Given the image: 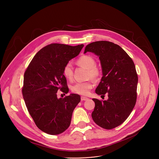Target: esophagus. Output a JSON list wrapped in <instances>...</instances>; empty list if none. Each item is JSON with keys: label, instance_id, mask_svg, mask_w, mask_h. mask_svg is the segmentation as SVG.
I'll return each instance as SVG.
<instances>
[{"label": "esophagus", "instance_id": "34e87169", "mask_svg": "<svg viewBox=\"0 0 159 159\" xmlns=\"http://www.w3.org/2000/svg\"><path fill=\"white\" fill-rule=\"evenodd\" d=\"M87 100H88V98H87L84 97V96H82V97H81V101H87Z\"/></svg>", "mask_w": 159, "mask_h": 159}]
</instances>
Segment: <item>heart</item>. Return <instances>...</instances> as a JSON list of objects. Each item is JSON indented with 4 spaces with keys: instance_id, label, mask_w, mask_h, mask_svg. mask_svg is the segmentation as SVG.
<instances>
[{
    "instance_id": "heart-1",
    "label": "heart",
    "mask_w": 159,
    "mask_h": 159,
    "mask_svg": "<svg viewBox=\"0 0 159 159\" xmlns=\"http://www.w3.org/2000/svg\"><path fill=\"white\" fill-rule=\"evenodd\" d=\"M77 64L87 69L86 77L91 78L94 80L99 79L102 75L101 69L96 65V61L94 57L90 55H83L77 60ZM63 74L68 80H72L74 71L70 63L65 65L63 69ZM93 87V82L91 79L85 82H77L72 86V91L74 93L85 96L89 94Z\"/></svg>"
}]
</instances>
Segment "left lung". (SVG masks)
Returning <instances> with one entry per match:
<instances>
[{
  "instance_id": "left-lung-1",
  "label": "left lung",
  "mask_w": 159,
  "mask_h": 159,
  "mask_svg": "<svg viewBox=\"0 0 159 159\" xmlns=\"http://www.w3.org/2000/svg\"><path fill=\"white\" fill-rule=\"evenodd\" d=\"M93 52L101 61L102 77L96 89L98 95L107 93L108 99H93L94 121L106 129L121 125L129 116L137 98L138 75L129 56L119 45L107 41L87 44L84 53Z\"/></svg>"
}]
</instances>
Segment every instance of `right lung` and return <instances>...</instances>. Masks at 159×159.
I'll return each instance as SVG.
<instances>
[{"label": "right lung", "instance_id": "1", "mask_svg": "<svg viewBox=\"0 0 159 159\" xmlns=\"http://www.w3.org/2000/svg\"><path fill=\"white\" fill-rule=\"evenodd\" d=\"M83 47L84 44H48L35 55L25 72L22 96L36 125L44 133L58 134L70 125L80 97L71 94L58 99L57 93L58 90L65 94L69 92L63 69Z\"/></svg>", "mask_w": 159, "mask_h": 159}]
</instances>
